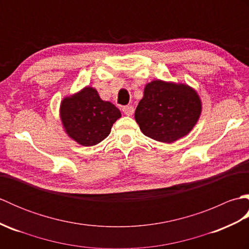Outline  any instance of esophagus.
Segmentation results:
<instances>
[{"label":"esophagus","instance_id":"obj_1","mask_svg":"<svg viewBox=\"0 0 249 249\" xmlns=\"http://www.w3.org/2000/svg\"><path fill=\"white\" fill-rule=\"evenodd\" d=\"M134 107L131 105H127V106H124L123 107V112L126 114V115H133L134 113Z\"/></svg>","mask_w":249,"mask_h":249}]
</instances>
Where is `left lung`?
<instances>
[{
    "label": "left lung",
    "instance_id": "8db88e82",
    "mask_svg": "<svg viewBox=\"0 0 249 249\" xmlns=\"http://www.w3.org/2000/svg\"><path fill=\"white\" fill-rule=\"evenodd\" d=\"M200 112L201 102L193 89L155 80L146 84L135 119L145 136L171 143L193 129Z\"/></svg>",
    "mask_w": 249,
    "mask_h": 249
}]
</instances>
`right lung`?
Instances as JSON below:
<instances>
[{
    "mask_svg": "<svg viewBox=\"0 0 249 249\" xmlns=\"http://www.w3.org/2000/svg\"><path fill=\"white\" fill-rule=\"evenodd\" d=\"M119 118L120 110L113 104L104 102L92 88L65 98L61 105V119L66 133L84 146L95 145L107 138Z\"/></svg>",
    "mask_w": 249,
    "mask_h": 249,
    "instance_id": "1",
    "label": "right lung"
}]
</instances>
